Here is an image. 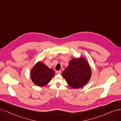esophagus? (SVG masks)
<instances>
[{
    "label": "esophagus",
    "instance_id": "obj_1",
    "mask_svg": "<svg viewBox=\"0 0 121 121\" xmlns=\"http://www.w3.org/2000/svg\"><path fill=\"white\" fill-rule=\"evenodd\" d=\"M56 72L58 74H61V71H56Z\"/></svg>",
    "mask_w": 121,
    "mask_h": 121
}]
</instances>
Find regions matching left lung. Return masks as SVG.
Returning a JSON list of instances; mask_svg holds the SVG:
<instances>
[{"mask_svg":"<svg viewBox=\"0 0 121 121\" xmlns=\"http://www.w3.org/2000/svg\"><path fill=\"white\" fill-rule=\"evenodd\" d=\"M92 75V70L88 62L84 58H74L62 73L69 85L73 89L80 88L88 83Z\"/></svg>","mask_w":121,"mask_h":121,"instance_id":"obj_1","label":"left lung"}]
</instances>
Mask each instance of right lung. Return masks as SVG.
<instances>
[{
    "label": "right lung",
    "instance_id": "add662e5",
    "mask_svg": "<svg viewBox=\"0 0 121 121\" xmlns=\"http://www.w3.org/2000/svg\"><path fill=\"white\" fill-rule=\"evenodd\" d=\"M54 74V71L49 68L46 65L40 61L31 70L30 76L34 84L42 87L49 83Z\"/></svg>",
    "mask_w": 121,
    "mask_h": 121
}]
</instances>
